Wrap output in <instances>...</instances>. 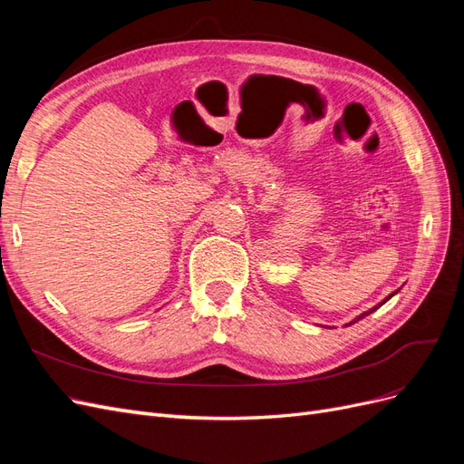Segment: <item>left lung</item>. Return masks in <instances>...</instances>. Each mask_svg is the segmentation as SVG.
Wrapping results in <instances>:
<instances>
[{"mask_svg": "<svg viewBox=\"0 0 464 464\" xmlns=\"http://www.w3.org/2000/svg\"><path fill=\"white\" fill-rule=\"evenodd\" d=\"M397 292H399V290H397ZM391 296H392V294H391ZM391 296H389V298H391ZM389 298H385V300H383V302H382V304H377V305H383V304H385V302H387V300H389ZM377 305H375V307H372V310H370V312H363V314H362V315H358V317H356V319H354V321H350V323H356V321H358V319H362V317H366V315H370V314H372V312H375V310H377ZM346 327H348V325H346Z\"/></svg>", "mask_w": 464, "mask_h": 464, "instance_id": "8db88e82", "label": "left lung"}]
</instances>
